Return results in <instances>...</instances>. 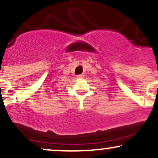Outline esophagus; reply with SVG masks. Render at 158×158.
<instances>
[{"mask_svg":"<svg viewBox=\"0 0 158 158\" xmlns=\"http://www.w3.org/2000/svg\"><path fill=\"white\" fill-rule=\"evenodd\" d=\"M77 78H78V79H83V78H84V75H82V74H80V75H78L77 76Z\"/></svg>","mask_w":158,"mask_h":158,"instance_id":"1","label":"esophagus"}]
</instances>
